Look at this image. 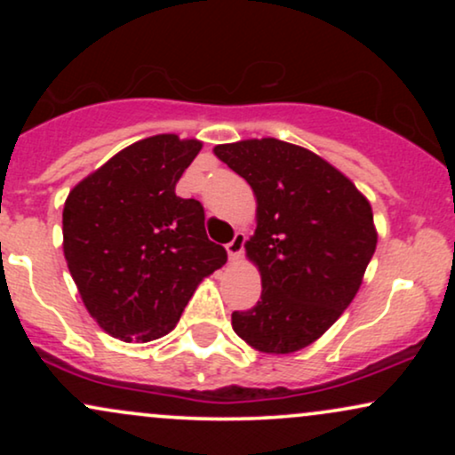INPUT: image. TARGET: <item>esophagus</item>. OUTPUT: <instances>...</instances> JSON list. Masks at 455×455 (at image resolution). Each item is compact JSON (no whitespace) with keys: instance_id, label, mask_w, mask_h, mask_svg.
<instances>
[{"instance_id":"obj_1","label":"esophagus","mask_w":455,"mask_h":455,"mask_svg":"<svg viewBox=\"0 0 455 455\" xmlns=\"http://www.w3.org/2000/svg\"><path fill=\"white\" fill-rule=\"evenodd\" d=\"M243 242H245V235L243 233H237L233 237L231 243H227V252H228V260L231 263H237L239 259H242L243 254Z\"/></svg>"}]
</instances>
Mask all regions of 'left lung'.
Instances as JSON below:
<instances>
[{"label": "left lung", "instance_id": "left-lung-1", "mask_svg": "<svg viewBox=\"0 0 455 455\" xmlns=\"http://www.w3.org/2000/svg\"><path fill=\"white\" fill-rule=\"evenodd\" d=\"M257 198V231L245 257L260 274V301L233 312L235 333L254 351L310 347L340 318L377 250L370 201L333 164L280 139L216 145Z\"/></svg>", "mask_w": 455, "mask_h": 455}]
</instances>
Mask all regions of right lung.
Here are the masks:
<instances>
[{"label": "right lung", "instance_id": "obj_1", "mask_svg": "<svg viewBox=\"0 0 455 455\" xmlns=\"http://www.w3.org/2000/svg\"><path fill=\"white\" fill-rule=\"evenodd\" d=\"M203 143L156 134L117 151L64 203V257L93 321L124 342L177 325L196 286L227 263L205 212L175 186Z\"/></svg>", "mask_w": 455, "mask_h": 455}]
</instances>
